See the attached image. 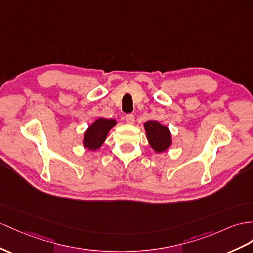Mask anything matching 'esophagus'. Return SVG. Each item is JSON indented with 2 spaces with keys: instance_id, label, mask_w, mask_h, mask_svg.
I'll list each match as a JSON object with an SVG mask.
<instances>
[{
  "instance_id": "34e87169",
  "label": "esophagus",
  "mask_w": 253,
  "mask_h": 253,
  "mask_svg": "<svg viewBox=\"0 0 253 253\" xmlns=\"http://www.w3.org/2000/svg\"><path fill=\"white\" fill-rule=\"evenodd\" d=\"M125 121L127 124H133L134 123V115L133 114H127L126 118H125Z\"/></svg>"
}]
</instances>
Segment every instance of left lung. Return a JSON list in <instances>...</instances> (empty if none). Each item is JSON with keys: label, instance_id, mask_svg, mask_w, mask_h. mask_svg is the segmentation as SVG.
<instances>
[{"label": "left lung", "instance_id": "8db88e82", "mask_svg": "<svg viewBox=\"0 0 253 253\" xmlns=\"http://www.w3.org/2000/svg\"><path fill=\"white\" fill-rule=\"evenodd\" d=\"M144 129L148 144L156 153H165L172 145V134L170 129L157 121H147Z\"/></svg>", "mask_w": 253, "mask_h": 253}]
</instances>
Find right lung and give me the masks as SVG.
Returning a JSON list of instances; mask_svg holds the SVG:
<instances>
[{
    "mask_svg": "<svg viewBox=\"0 0 253 253\" xmlns=\"http://www.w3.org/2000/svg\"><path fill=\"white\" fill-rule=\"evenodd\" d=\"M116 125V121L113 119L98 118L90 124L83 134L82 143L84 148L95 152L99 150L103 142L106 141L109 131Z\"/></svg>",
    "mask_w": 253,
    "mask_h": 253,
    "instance_id": "add662e5",
    "label": "right lung"
}]
</instances>
